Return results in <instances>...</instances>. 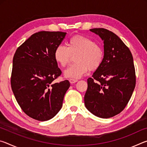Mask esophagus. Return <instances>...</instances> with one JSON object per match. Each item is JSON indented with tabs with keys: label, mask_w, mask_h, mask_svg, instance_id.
<instances>
[{
	"label": "esophagus",
	"mask_w": 147,
	"mask_h": 147,
	"mask_svg": "<svg viewBox=\"0 0 147 147\" xmlns=\"http://www.w3.org/2000/svg\"><path fill=\"white\" fill-rule=\"evenodd\" d=\"M69 80V82H70L71 84H74V83H76V82H78V80L73 79V78H70Z\"/></svg>",
	"instance_id": "obj_1"
}]
</instances>
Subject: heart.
<instances>
[{
  "label": "heart",
  "instance_id": "heart-1",
  "mask_svg": "<svg viewBox=\"0 0 147 147\" xmlns=\"http://www.w3.org/2000/svg\"><path fill=\"white\" fill-rule=\"evenodd\" d=\"M76 62L65 71L68 78H79L89 70L94 71L100 67L104 57V50L93 39L83 36H74L69 39L67 47L59 45L54 53V59L61 67L70 63L73 56Z\"/></svg>",
  "mask_w": 147,
  "mask_h": 147
}]
</instances>
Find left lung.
<instances>
[{
    "label": "left lung",
    "mask_w": 147,
    "mask_h": 147,
    "mask_svg": "<svg viewBox=\"0 0 147 147\" xmlns=\"http://www.w3.org/2000/svg\"><path fill=\"white\" fill-rule=\"evenodd\" d=\"M104 41L102 63L88 79L86 108L96 117L110 118L125 108L136 86V76L130 49L113 32L90 29Z\"/></svg>",
    "instance_id": "8db88e82"
}]
</instances>
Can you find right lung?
Masks as SVG:
<instances>
[{"mask_svg": "<svg viewBox=\"0 0 147 147\" xmlns=\"http://www.w3.org/2000/svg\"><path fill=\"white\" fill-rule=\"evenodd\" d=\"M66 34L62 32H36L14 54L11 89L22 110L36 120L53 118L61 109L70 86L67 80L53 82L61 74L54 53Z\"/></svg>", "mask_w": 147, "mask_h": 147, "instance_id": "add662e5", "label": "right lung"}]
</instances>
